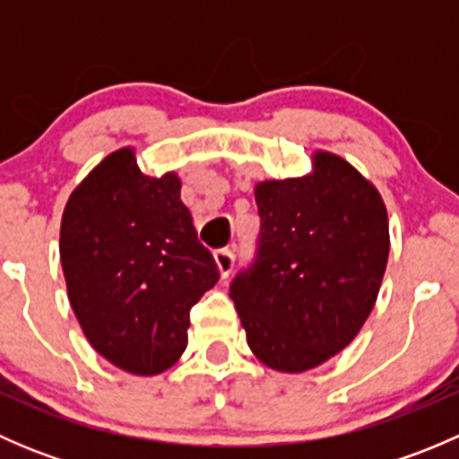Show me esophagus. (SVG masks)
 Masks as SVG:
<instances>
[{"instance_id":"34e87169","label":"esophagus","mask_w":459,"mask_h":459,"mask_svg":"<svg viewBox=\"0 0 459 459\" xmlns=\"http://www.w3.org/2000/svg\"><path fill=\"white\" fill-rule=\"evenodd\" d=\"M215 266L220 271L221 277H229L230 271H233V264H235V255L230 248H221V251L215 253Z\"/></svg>"}]
</instances>
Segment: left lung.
Instances as JSON below:
<instances>
[{
	"label": "left lung",
	"mask_w": 459,
	"mask_h": 459,
	"mask_svg": "<svg viewBox=\"0 0 459 459\" xmlns=\"http://www.w3.org/2000/svg\"><path fill=\"white\" fill-rule=\"evenodd\" d=\"M311 161L302 178L255 184L257 259L230 284L253 355L280 373L316 368L355 340L391 248L377 188L335 152Z\"/></svg>",
	"instance_id": "8db88e82"
}]
</instances>
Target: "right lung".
Listing matches in <instances>:
<instances>
[{
    "instance_id": "right-lung-1",
    "label": "right lung",
    "mask_w": 459,
    "mask_h": 459,
    "mask_svg": "<svg viewBox=\"0 0 459 459\" xmlns=\"http://www.w3.org/2000/svg\"><path fill=\"white\" fill-rule=\"evenodd\" d=\"M179 191L178 173L148 178L135 148L124 146L77 184L64 208L68 302L88 344L133 375L164 373L182 358L191 308L220 280Z\"/></svg>"
}]
</instances>
